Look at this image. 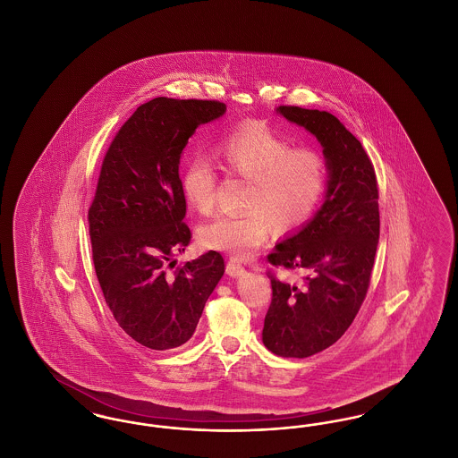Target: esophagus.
I'll use <instances>...</instances> for the list:
<instances>
[{
    "instance_id": "34e87169",
    "label": "esophagus",
    "mask_w": 458,
    "mask_h": 458,
    "mask_svg": "<svg viewBox=\"0 0 458 458\" xmlns=\"http://www.w3.org/2000/svg\"><path fill=\"white\" fill-rule=\"evenodd\" d=\"M226 273H228L230 276H240V275L245 273V267H243L239 261L230 259V261L226 262Z\"/></svg>"
}]
</instances>
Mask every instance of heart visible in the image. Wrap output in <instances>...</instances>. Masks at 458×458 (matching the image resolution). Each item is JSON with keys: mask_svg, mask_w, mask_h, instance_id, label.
<instances>
[{"mask_svg": "<svg viewBox=\"0 0 458 458\" xmlns=\"http://www.w3.org/2000/svg\"><path fill=\"white\" fill-rule=\"evenodd\" d=\"M216 157L225 174L245 180L239 215H218L199 228L206 249L250 258L267 237L269 226L288 233L304 226L327 191V163L314 149L293 144L264 123L250 122L223 135ZM218 174L211 161L194 156L180 176L185 202L197 213L215 208Z\"/></svg>", "mask_w": 458, "mask_h": 458, "instance_id": "1", "label": "heart"}]
</instances>
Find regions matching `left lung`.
I'll use <instances>...</instances> for the list:
<instances>
[{"instance_id":"obj_1","label":"left lung","mask_w":458,"mask_h":458,"mask_svg":"<svg viewBox=\"0 0 458 458\" xmlns=\"http://www.w3.org/2000/svg\"><path fill=\"white\" fill-rule=\"evenodd\" d=\"M325 148L327 200L304 228L275 247L273 266L304 273L297 284L271 278L262 342L280 357L304 359L331 347L366 299L379 240L377 180L369 156L327 111L280 106Z\"/></svg>"}]
</instances>
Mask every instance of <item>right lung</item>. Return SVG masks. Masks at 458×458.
Returning a JSON list of instances; mask_svg holds the SVG:
<instances>
[{
    "instance_id": "obj_1",
    "label": "right lung",
    "mask_w": 458,
    "mask_h": 458,
    "mask_svg": "<svg viewBox=\"0 0 458 458\" xmlns=\"http://www.w3.org/2000/svg\"><path fill=\"white\" fill-rule=\"evenodd\" d=\"M225 111L215 99H151L116 131L101 165L88 213L96 276L116 323L148 349L189 342L225 273L216 250L166 273L192 239L180 156L197 127Z\"/></svg>"
}]
</instances>
